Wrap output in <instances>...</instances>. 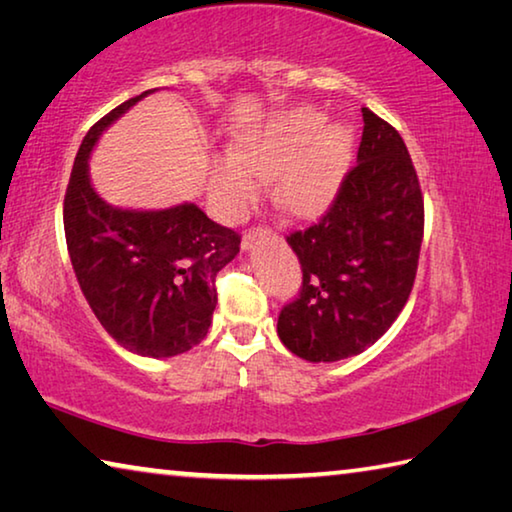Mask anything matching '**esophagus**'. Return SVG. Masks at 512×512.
I'll return each mask as SVG.
<instances>
[{
	"label": "esophagus",
	"mask_w": 512,
	"mask_h": 512,
	"mask_svg": "<svg viewBox=\"0 0 512 512\" xmlns=\"http://www.w3.org/2000/svg\"><path fill=\"white\" fill-rule=\"evenodd\" d=\"M271 237H273V232L268 230V228L248 230L246 235H244V239H241V250H250V248L257 244V241H264V239H271Z\"/></svg>",
	"instance_id": "obj_1"
}]
</instances>
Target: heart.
Segmentation results:
<instances>
[{"label": "heart", "mask_w": 512, "mask_h": 512, "mask_svg": "<svg viewBox=\"0 0 512 512\" xmlns=\"http://www.w3.org/2000/svg\"><path fill=\"white\" fill-rule=\"evenodd\" d=\"M352 153V131L325 124L314 108H296L257 124L235 140V155L212 167V194L228 216H239L271 180L273 201L293 216H309L332 201Z\"/></svg>", "instance_id": "b5f03b06"}]
</instances>
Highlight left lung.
I'll list each match as a JSON object with an SVG mask.
<instances>
[{
  "mask_svg": "<svg viewBox=\"0 0 512 512\" xmlns=\"http://www.w3.org/2000/svg\"><path fill=\"white\" fill-rule=\"evenodd\" d=\"M357 164L320 221L287 237L302 266L300 298L277 318L284 348L311 363L361 354L411 296L424 201L395 128L368 108Z\"/></svg>",
  "mask_w": 512,
  "mask_h": 512,
  "instance_id": "8db88e82",
  "label": "left lung"
}]
</instances>
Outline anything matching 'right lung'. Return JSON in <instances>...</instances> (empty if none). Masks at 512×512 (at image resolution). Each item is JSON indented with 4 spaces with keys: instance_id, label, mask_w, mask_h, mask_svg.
<instances>
[{
    "instance_id": "obj_1",
    "label": "right lung",
    "mask_w": 512,
    "mask_h": 512,
    "mask_svg": "<svg viewBox=\"0 0 512 512\" xmlns=\"http://www.w3.org/2000/svg\"><path fill=\"white\" fill-rule=\"evenodd\" d=\"M151 92L110 110L83 137L63 223L76 280L103 329L128 352L167 359L205 339L216 273L237 257L241 239L194 203L124 210L94 192L88 160L99 137Z\"/></svg>"
}]
</instances>
